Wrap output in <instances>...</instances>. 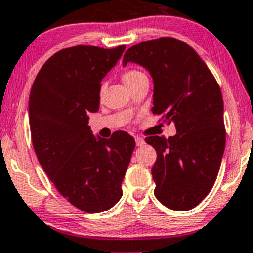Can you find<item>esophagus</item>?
Here are the masks:
<instances>
[{"label": "esophagus", "mask_w": 253, "mask_h": 253, "mask_svg": "<svg viewBox=\"0 0 253 253\" xmlns=\"http://www.w3.org/2000/svg\"><path fill=\"white\" fill-rule=\"evenodd\" d=\"M134 139H136V145H137V147H141V145H143L145 143L144 139H143L142 137H136V138H134Z\"/></svg>", "instance_id": "1"}]
</instances>
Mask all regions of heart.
Wrapping results in <instances>:
<instances>
[{"instance_id":"1","label":"heart","mask_w":253,"mask_h":253,"mask_svg":"<svg viewBox=\"0 0 253 253\" xmlns=\"http://www.w3.org/2000/svg\"><path fill=\"white\" fill-rule=\"evenodd\" d=\"M142 75L143 73L139 72V71H137V70H127L126 72L124 73V76H122V78H124V82L126 83V85H127V84L131 83L132 81H134V79L138 78L139 76H142ZM103 89H104V85H101L100 90L103 91Z\"/></svg>"}]
</instances>
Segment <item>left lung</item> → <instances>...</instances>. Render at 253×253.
I'll return each mask as SVG.
<instances>
[{"mask_svg":"<svg viewBox=\"0 0 253 253\" xmlns=\"http://www.w3.org/2000/svg\"><path fill=\"white\" fill-rule=\"evenodd\" d=\"M138 63L154 83L153 114L174 122L177 133L145 142L157 150L152 168L154 195L165 207L188 211L211 192L225 149L223 96L205 61L175 38L148 40L129 47L124 66Z\"/></svg>","mask_w":253,"mask_h":253,"instance_id":"left-lung-1","label":"left lung"}]
</instances>
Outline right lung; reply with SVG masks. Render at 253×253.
Here are the masks:
<instances>
[{
	"label": "right lung",
	"instance_id": "1",
	"mask_svg": "<svg viewBox=\"0 0 253 253\" xmlns=\"http://www.w3.org/2000/svg\"><path fill=\"white\" fill-rule=\"evenodd\" d=\"M126 46L78 45L51 56L29 96V124L38 160L58 192L85 213L119 202L136 142L125 131L94 137L89 112L100 104L101 79Z\"/></svg>",
	"mask_w": 253,
	"mask_h": 253
}]
</instances>
